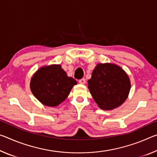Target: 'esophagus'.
I'll list each match as a JSON object with an SVG mask.
<instances>
[{
  "label": "esophagus",
  "mask_w": 157,
  "mask_h": 157,
  "mask_svg": "<svg viewBox=\"0 0 157 157\" xmlns=\"http://www.w3.org/2000/svg\"><path fill=\"white\" fill-rule=\"evenodd\" d=\"M79 84H84L86 83V79L84 78H82L80 79H79Z\"/></svg>",
  "instance_id": "esophagus-1"
}]
</instances>
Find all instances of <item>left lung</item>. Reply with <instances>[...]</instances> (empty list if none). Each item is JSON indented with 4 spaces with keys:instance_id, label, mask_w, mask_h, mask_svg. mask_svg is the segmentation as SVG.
I'll return each instance as SVG.
<instances>
[{
    "instance_id": "8db88e82",
    "label": "left lung",
    "mask_w": 157,
    "mask_h": 157,
    "mask_svg": "<svg viewBox=\"0 0 157 157\" xmlns=\"http://www.w3.org/2000/svg\"><path fill=\"white\" fill-rule=\"evenodd\" d=\"M92 97L103 110H112L121 105L128 95L131 83L120 67L110 63L98 64L88 80Z\"/></svg>"
}]
</instances>
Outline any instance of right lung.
I'll return each mask as SVG.
<instances>
[{"label":"right lung","mask_w":157,"mask_h":157,"mask_svg":"<svg viewBox=\"0 0 157 157\" xmlns=\"http://www.w3.org/2000/svg\"><path fill=\"white\" fill-rule=\"evenodd\" d=\"M77 82L67 76L60 65L40 68L31 81V89L38 101L47 106H56L68 96Z\"/></svg>","instance_id":"obj_1"}]
</instances>
